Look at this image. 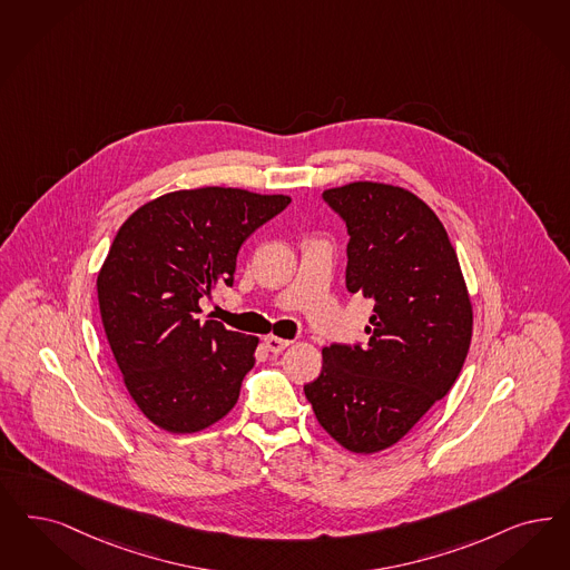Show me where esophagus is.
Listing matches in <instances>:
<instances>
[{
  "mask_svg": "<svg viewBox=\"0 0 570 570\" xmlns=\"http://www.w3.org/2000/svg\"><path fill=\"white\" fill-rule=\"evenodd\" d=\"M288 345H291V341H286V338H279V336H265V347H267L272 354H279V352H284Z\"/></svg>",
  "mask_w": 570,
  "mask_h": 570,
  "instance_id": "1",
  "label": "esophagus"
}]
</instances>
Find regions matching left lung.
I'll return each instance as SVG.
<instances>
[{"label": "left lung", "instance_id": "left-lung-1", "mask_svg": "<svg viewBox=\"0 0 570 570\" xmlns=\"http://www.w3.org/2000/svg\"><path fill=\"white\" fill-rule=\"evenodd\" d=\"M322 197L347 225V291L374 307L368 343L324 347L305 395L341 446L371 454L451 392L470 352L471 301L449 234L423 199L371 180Z\"/></svg>", "mask_w": 570, "mask_h": 570}]
</instances>
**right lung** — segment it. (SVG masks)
<instances>
[{
  "label": "right lung",
  "instance_id": "obj_1",
  "mask_svg": "<svg viewBox=\"0 0 570 570\" xmlns=\"http://www.w3.org/2000/svg\"><path fill=\"white\" fill-rule=\"evenodd\" d=\"M291 204L232 187L183 189L119 227L97 277L100 317L140 413L173 433L202 432L236 406L256 336L197 315L232 286L239 246Z\"/></svg>",
  "mask_w": 570,
  "mask_h": 570
}]
</instances>
